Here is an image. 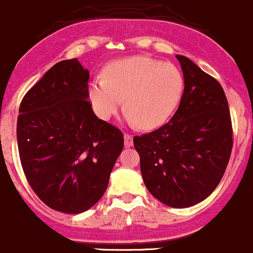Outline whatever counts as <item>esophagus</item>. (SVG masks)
Returning a JSON list of instances; mask_svg holds the SVG:
<instances>
[{
	"instance_id": "obj_1",
	"label": "esophagus",
	"mask_w": 253,
	"mask_h": 253,
	"mask_svg": "<svg viewBox=\"0 0 253 253\" xmlns=\"http://www.w3.org/2000/svg\"><path fill=\"white\" fill-rule=\"evenodd\" d=\"M124 146L126 147L132 146V136L130 134H127V132L124 134Z\"/></svg>"
}]
</instances>
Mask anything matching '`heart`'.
<instances>
[{
	"label": "heart",
	"instance_id": "obj_1",
	"mask_svg": "<svg viewBox=\"0 0 253 253\" xmlns=\"http://www.w3.org/2000/svg\"><path fill=\"white\" fill-rule=\"evenodd\" d=\"M184 91V77L173 64L147 56L114 60L103 69V80L88 86L93 111L103 121L118 113L122 99L126 119L140 129L164 126L176 112Z\"/></svg>",
	"mask_w": 253,
	"mask_h": 253
}]
</instances>
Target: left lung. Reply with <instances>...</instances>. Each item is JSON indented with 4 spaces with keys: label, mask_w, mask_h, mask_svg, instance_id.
<instances>
[{
    "label": "left lung",
    "mask_w": 253,
    "mask_h": 253,
    "mask_svg": "<svg viewBox=\"0 0 253 253\" xmlns=\"http://www.w3.org/2000/svg\"><path fill=\"white\" fill-rule=\"evenodd\" d=\"M176 57L184 77L178 109L167 124L134 136V146L150 193L172 208H188L220 183L234 141L221 84L188 57Z\"/></svg>",
    "instance_id": "left-lung-1"
}]
</instances>
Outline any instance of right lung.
<instances>
[{"mask_svg": "<svg viewBox=\"0 0 253 253\" xmlns=\"http://www.w3.org/2000/svg\"><path fill=\"white\" fill-rule=\"evenodd\" d=\"M88 70L55 64L19 106L17 142L29 186L49 208L79 214L106 192L123 132L98 119L88 101Z\"/></svg>", "mask_w": 253, "mask_h": 253, "instance_id": "right-lung-1", "label": "right lung"}]
</instances>
